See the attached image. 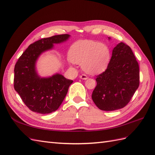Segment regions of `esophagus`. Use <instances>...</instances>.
I'll return each instance as SVG.
<instances>
[{"instance_id": "obj_1", "label": "esophagus", "mask_w": 155, "mask_h": 155, "mask_svg": "<svg viewBox=\"0 0 155 155\" xmlns=\"http://www.w3.org/2000/svg\"><path fill=\"white\" fill-rule=\"evenodd\" d=\"M80 78L81 79H82V80H87V79L88 78L87 76V75H86L85 74H82V75H81L80 76Z\"/></svg>"}]
</instances>
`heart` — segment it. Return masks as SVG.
Returning <instances> with one entry per match:
<instances>
[{
	"label": "heart",
	"mask_w": 155,
	"mask_h": 155,
	"mask_svg": "<svg viewBox=\"0 0 155 155\" xmlns=\"http://www.w3.org/2000/svg\"><path fill=\"white\" fill-rule=\"evenodd\" d=\"M71 61L81 64L86 72L100 73L107 68L110 60V50L107 45L89 40L78 41L71 45L68 52Z\"/></svg>",
	"instance_id": "heart-1"
}]
</instances>
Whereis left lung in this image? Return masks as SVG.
<instances>
[{"label":"left lung","instance_id":"obj_1","mask_svg":"<svg viewBox=\"0 0 155 155\" xmlns=\"http://www.w3.org/2000/svg\"><path fill=\"white\" fill-rule=\"evenodd\" d=\"M92 99L102 110L112 111L126 107L139 85V68L127 45L121 42L112 51L107 68L96 76Z\"/></svg>","mask_w":155,"mask_h":155}]
</instances>
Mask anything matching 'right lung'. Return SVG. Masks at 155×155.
<instances>
[{"instance_id":"1","label":"right lung","mask_w":155,"mask_h":155,"mask_svg":"<svg viewBox=\"0 0 155 155\" xmlns=\"http://www.w3.org/2000/svg\"><path fill=\"white\" fill-rule=\"evenodd\" d=\"M68 34L43 38L31 44L18 58L14 67V87L29 110L39 114L56 111L62 104L73 81L56 74L41 78L35 71L39 56L53 47V43L65 41Z\"/></svg>"}]
</instances>
